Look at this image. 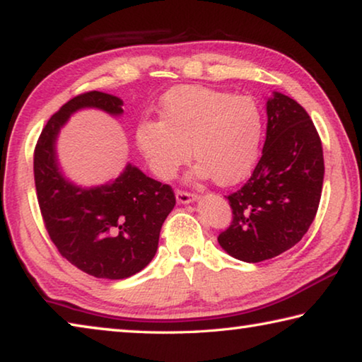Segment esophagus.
<instances>
[{"instance_id":"obj_1","label":"esophagus","mask_w":362,"mask_h":362,"mask_svg":"<svg viewBox=\"0 0 362 362\" xmlns=\"http://www.w3.org/2000/svg\"><path fill=\"white\" fill-rule=\"evenodd\" d=\"M175 199H177V203H179V204H189V203H194V201L198 199V196L192 194V193H187V192H182V189H177Z\"/></svg>"}]
</instances>
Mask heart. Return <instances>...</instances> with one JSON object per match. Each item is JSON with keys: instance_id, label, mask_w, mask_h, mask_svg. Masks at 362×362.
I'll list each match as a JSON object with an SVG mask.
<instances>
[{"instance_id": "1", "label": "heart", "mask_w": 362, "mask_h": 362, "mask_svg": "<svg viewBox=\"0 0 362 362\" xmlns=\"http://www.w3.org/2000/svg\"><path fill=\"white\" fill-rule=\"evenodd\" d=\"M263 113L252 97L183 84L163 97L159 121L142 119L136 145L153 174L170 180L188 161L196 179L218 187L243 182L259 161Z\"/></svg>"}]
</instances>
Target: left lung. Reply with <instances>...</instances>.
I'll use <instances>...</instances> for the list:
<instances>
[{"mask_svg":"<svg viewBox=\"0 0 362 362\" xmlns=\"http://www.w3.org/2000/svg\"><path fill=\"white\" fill-rule=\"evenodd\" d=\"M267 116L260 161L244 187L228 196L233 222L218 235L226 254L247 263L296 246L313 223L322 192V145L308 113L274 90Z\"/></svg>","mask_w":362,"mask_h":362,"instance_id":"obj_1","label":"left lung"}]
</instances>
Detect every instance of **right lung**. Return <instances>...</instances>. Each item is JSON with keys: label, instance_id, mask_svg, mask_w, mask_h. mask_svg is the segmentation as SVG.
Listing matches in <instances>:
<instances>
[{"label": "right lung", "instance_id": "obj_1", "mask_svg": "<svg viewBox=\"0 0 362 362\" xmlns=\"http://www.w3.org/2000/svg\"><path fill=\"white\" fill-rule=\"evenodd\" d=\"M88 108L115 118L124 113L119 97L93 90L52 115L35 148L36 194L49 236L66 260L90 276L124 279L153 260L175 196L131 163L102 185L70 180L60 168L57 139L70 116Z\"/></svg>", "mask_w": 362, "mask_h": 362}]
</instances>
